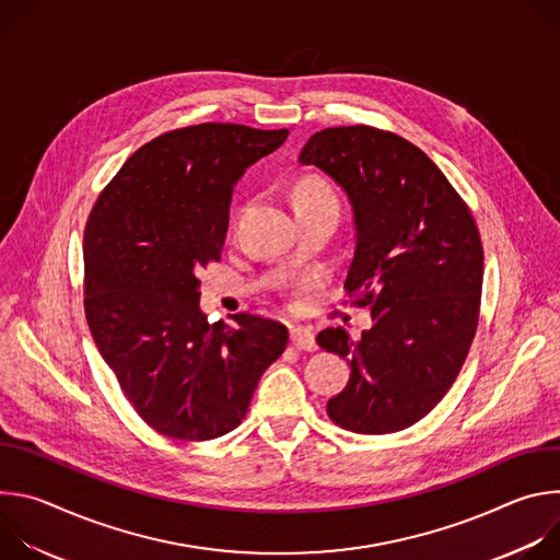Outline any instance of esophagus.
Masks as SVG:
<instances>
[{"instance_id": "1", "label": "esophagus", "mask_w": 560, "mask_h": 560, "mask_svg": "<svg viewBox=\"0 0 560 560\" xmlns=\"http://www.w3.org/2000/svg\"><path fill=\"white\" fill-rule=\"evenodd\" d=\"M290 341L296 350H305V352H312L316 350V341H314V332L310 328H290Z\"/></svg>"}]
</instances>
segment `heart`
I'll return each mask as SVG.
<instances>
[{"instance_id": "1", "label": "heart", "mask_w": 560, "mask_h": 560, "mask_svg": "<svg viewBox=\"0 0 560 560\" xmlns=\"http://www.w3.org/2000/svg\"><path fill=\"white\" fill-rule=\"evenodd\" d=\"M296 199H335L330 188L324 182L316 179H305L296 188Z\"/></svg>"}]
</instances>
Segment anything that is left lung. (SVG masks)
I'll return each instance as SVG.
<instances>
[{"mask_svg": "<svg viewBox=\"0 0 560 560\" xmlns=\"http://www.w3.org/2000/svg\"><path fill=\"white\" fill-rule=\"evenodd\" d=\"M299 162L324 171L352 206L346 290L374 324L361 341L343 328L316 335L350 365L328 415L357 434L406 430L441 401L469 352L483 285L478 228L432 159L398 135L326 128Z\"/></svg>", "mask_w": 560, "mask_h": 560, "instance_id": "8db88e82", "label": "left lung"}]
</instances>
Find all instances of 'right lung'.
<instances>
[{
  "instance_id": "add662e5",
  "label": "right lung",
  "mask_w": 560,
  "mask_h": 560,
  "mask_svg": "<svg viewBox=\"0 0 560 560\" xmlns=\"http://www.w3.org/2000/svg\"><path fill=\"white\" fill-rule=\"evenodd\" d=\"M285 137V128L238 124L166 132L128 159L89 217V326L121 392L159 434H228L285 350L288 330L270 318L208 324L197 277L221 257L236 182Z\"/></svg>"
}]
</instances>
